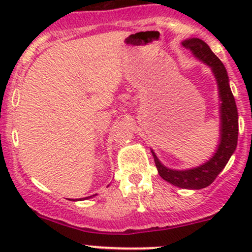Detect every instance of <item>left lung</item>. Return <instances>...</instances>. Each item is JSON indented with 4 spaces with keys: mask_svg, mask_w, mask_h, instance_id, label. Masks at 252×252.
I'll list each match as a JSON object with an SVG mask.
<instances>
[{
    "mask_svg": "<svg viewBox=\"0 0 252 252\" xmlns=\"http://www.w3.org/2000/svg\"><path fill=\"white\" fill-rule=\"evenodd\" d=\"M182 45L187 50L191 51L195 57L206 63L208 67H211L213 74L218 85V93H220V138L218 149L216 150V154L208 159L207 162L196 168L185 169V171H177L164 167L158 161L157 156L154 155L155 164L157 167L158 174L162 179L171 183L178 188L183 189H204L212 184L213 180L217 178V175L223 171L225 164L229 161L230 156L234 154L238 144V110H236L234 96L229 86V78H228L227 70L220 58L211 51L210 46L202 40L192 37L182 42Z\"/></svg>",
    "mask_w": 252,
    "mask_h": 252,
    "instance_id": "1",
    "label": "left lung"
}]
</instances>
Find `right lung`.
Instances as JSON below:
<instances>
[{"mask_svg":"<svg viewBox=\"0 0 252 252\" xmlns=\"http://www.w3.org/2000/svg\"><path fill=\"white\" fill-rule=\"evenodd\" d=\"M93 196H94V195H93ZM90 197H91V196H89V197H86V199H90Z\"/></svg>","mask_w":252,"mask_h":252,"instance_id":"1","label":"right lung"}]
</instances>
